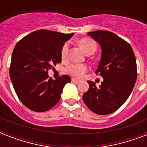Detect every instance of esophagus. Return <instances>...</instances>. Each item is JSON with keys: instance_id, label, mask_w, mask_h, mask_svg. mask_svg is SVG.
<instances>
[{"instance_id": "34e87169", "label": "esophagus", "mask_w": 147, "mask_h": 147, "mask_svg": "<svg viewBox=\"0 0 147 147\" xmlns=\"http://www.w3.org/2000/svg\"><path fill=\"white\" fill-rule=\"evenodd\" d=\"M71 82L74 83V84H77V83L79 82V80H78V79H76V78H71Z\"/></svg>"}]
</instances>
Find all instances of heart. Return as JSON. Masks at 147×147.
I'll return each mask as SVG.
<instances>
[{
  "instance_id": "obj_1",
  "label": "heart",
  "mask_w": 147,
  "mask_h": 147,
  "mask_svg": "<svg viewBox=\"0 0 147 147\" xmlns=\"http://www.w3.org/2000/svg\"><path fill=\"white\" fill-rule=\"evenodd\" d=\"M78 45L80 46L81 48L83 49L86 55H90L94 54L97 50V44L93 40L88 39V38H83L81 39L78 42ZM69 50V43H65L62 47L61 49V56L62 59H65L68 56ZM88 68L85 65L80 64H73L69 65L67 68L66 71L68 73H69L71 76L79 78L81 76H82L87 71Z\"/></svg>"
}]
</instances>
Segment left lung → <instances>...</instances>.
<instances>
[{
	"label": "left lung",
	"instance_id": "1",
	"mask_svg": "<svg viewBox=\"0 0 147 147\" xmlns=\"http://www.w3.org/2000/svg\"><path fill=\"white\" fill-rule=\"evenodd\" d=\"M88 35L101 48L95 73H100L104 81L99 87L88 81L89 88L83 94V101L95 114H111L124 104L134 87L137 78L134 53L127 42L110 31L97 30Z\"/></svg>",
	"mask_w": 147,
	"mask_h": 147
}]
</instances>
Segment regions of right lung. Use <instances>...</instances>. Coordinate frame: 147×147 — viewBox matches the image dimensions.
Returning a JSON list of instances; mask_svg holds the SVG:
<instances>
[{"instance_id":"add662e5","label":"right lung","mask_w":147,"mask_h":147,"mask_svg":"<svg viewBox=\"0 0 147 147\" xmlns=\"http://www.w3.org/2000/svg\"><path fill=\"white\" fill-rule=\"evenodd\" d=\"M73 33L40 30L24 36L13 51L10 77L17 97L29 109L44 112L55 106L71 78L63 75L53 80L48 70L62 62L61 49Z\"/></svg>"}]
</instances>
